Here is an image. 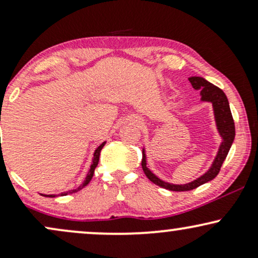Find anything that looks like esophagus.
I'll use <instances>...</instances> for the list:
<instances>
[{
	"label": "esophagus",
	"instance_id": "obj_1",
	"mask_svg": "<svg viewBox=\"0 0 258 258\" xmlns=\"http://www.w3.org/2000/svg\"><path fill=\"white\" fill-rule=\"evenodd\" d=\"M135 122L137 123V125H143V122H142V120H141V119H136V120H135Z\"/></svg>",
	"mask_w": 258,
	"mask_h": 258
}]
</instances>
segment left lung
I'll return each mask as SVG.
<instances>
[{
  "mask_svg": "<svg viewBox=\"0 0 258 258\" xmlns=\"http://www.w3.org/2000/svg\"><path fill=\"white\" fill-rule=\"evenodd\" d=\"M189 82L193 86L194 90L200 91L201 102L211 103L212 104L216 128H217V132L222 141L220 147H218L217 154H216L214 161H212L209 170L204 174H201L200 177H198L197 179L185 183V184H173V183L166 182V180L159 178L155 173H153L152 170L148 167L146 147L143 148L142 168H143L146 176L152 180L154 184L172 191L191 190V189L198 188V186L205 184V183L214 179L218 174V172H220L222 164L226 160L230 147L233 144L234 137H235V126H234L232 111H230L229 102H228V98L226 94H224V92L221 88H218L217 86L206 81L204 78H200V76H191V78H189Z\"/></svg>",
  "mask_w": 258,
  "mask_h": 258,
  "instance_id": "obj_1",
  "label": "left lung"
}]
</instances>
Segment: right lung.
Returning a JSON list of instances; mask_svg holds the SVG:
<instances>
[{
	"instance_id": "obj_1",
	"label": "right lung",
	"mask_w": 258,
	"mask_h": 258,
	"mask_svg": "<svg viewBox=\"0 0 258 258\" xmlns=\"http://www.w3.org/2000/svg\"><path fill=\"white\" fill-rule=\"evenodd\" d=\"M105 143L106 142H103L102 144H100V146L97 148L96 150H94V153H93V158H92V162H91V166H90V170H88V173H87V176H86V178H85V180H84V183H82V184H80L78 188L76 189H72V190H68V191H63V193H60V194H41V195H43V197H48V198H55V197H64V195H68V194H73V193H75V191H79V190H81L82 188H85L86 185L88 184V183H90V180L92 179V177H93V174H94V170H96V167H97V165H98V162H99V155H100V150L103 149V147L105 146Z\"/></svg>"
}]
</instances>
